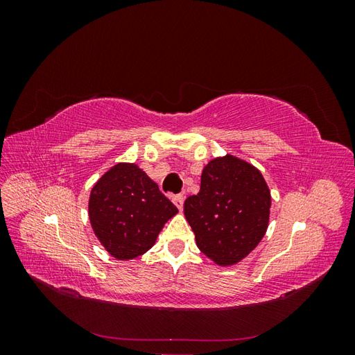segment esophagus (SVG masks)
Returning a JSON list of instances; mask_svg holds the SVG:
<instances>
[{
    "mask_svg": "<svg viewBox=\"0 0 355 355\" xmlns=\"http://www.w3.org/2000/svg\"><path fill=\"white\" fill-rule=\"evenodd\" d=\"M184 201H185V197L184 196H175L173 197V202H175V206L179 209V210H182L184 209Z\"/></svg>",
    "mask_w": 355,
    "mask_h": 355,
    "instance_id": "1",
    "label": "esophagus"
}]
</instances>
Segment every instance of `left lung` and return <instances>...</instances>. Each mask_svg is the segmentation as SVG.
I'll return each instance as SVG.
<instances>
[{"label":"left lung","instance_id":"1","mask_svg":"<svg viewBox=\"0 0 355 355\" xmlns=\"http://www.w3.org/2000/svg\"><path fill=\"white\" fill-rule=\"evenodd\" d=\"M271 192L262 173L227 154L210 159L197 196L184 204L198 249L219 266L241 262L268 230Z\"/></svg>","mask_w":355,"mask_h":355}]
</instances>
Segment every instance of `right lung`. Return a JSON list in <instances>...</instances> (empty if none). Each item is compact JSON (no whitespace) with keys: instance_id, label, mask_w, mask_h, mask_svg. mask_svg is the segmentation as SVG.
<instances>
[{"instance_id":"1","label":"right lung","mask_w":355,"mask_h":355,"mask_svg":"<svg viewBox=\"0 0 355 355\" xmlns=\"http://www.w3.org/2000/svg\"><path fill=\"white\" fill-rule=\"evenodd\" d=\"M176 213L175 204L135 163H118L105 171L89 198L93 232L118 261L135 259L151 249Z\"/></svg>"}]
</instances>
